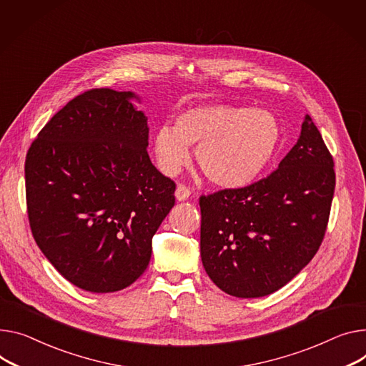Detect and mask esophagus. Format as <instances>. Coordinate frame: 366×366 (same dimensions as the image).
<instances>
[{
    "label": "esophagus",
    "mask_w": 366,
    "mask_h": 366,
    "mask_svg": "<svg viewBox=\"0 0 366 366\" xmlns=\"http://www.w3.org/2000/svg\"><path fill=\"white\" fill-rule=\"evenodd\" d=\"M189 196H190V189L186 187L184 184H179L176 189V199L186 201V199H189Z\"/></svg>",
    "instance_id": "obj_1"
}]
</instances>
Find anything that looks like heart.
Returning <instances> with one entry per match:
<instances>
[{
	"instance_id": "heart-1",
	"label": "heart",
	"mask_w": 366,
	"mask_h": 366,
	"mask_svg": "<svg viewBox=\"0 0 366 366\" xmlns=\"http://www.w3.org/2000/svg\"><path fill=\"white\" fill-rule=\"evenodd\" d=\"M280 137V124L269 111L208 104L180 112L176 127H158L154 149L159 168L168 176L187 164V147H193L196 161L212 183L242 187L262 173Z\"/></svg>"
}]
</instances>
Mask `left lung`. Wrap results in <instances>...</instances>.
Returning <instances> with one entry per match:
<instances>
[{"label": "left lung", "instance_id": "left-lung-1", "mask_svg": "<svg viewBox=\"0 0 366 366\" xmlns=\"http://www.w3.org/2000/svg\"><path fill=\"white\" fill-rule=\"evenodd\" d=\"M334 187L332 157L306 116L268 177L201 196V258L215 286L244 299L286 286L322 243Z\"/></svg>", "mask_w": 366, "mask_h": 366}]
</instances>
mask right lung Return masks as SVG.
<instances>
[{
    "label": "right lung",
    "instance_id": "obj_1",
    "mask_svg": "<svg viewBox=\"0 0 366 366\" xmlns=\"http://www.w3.org/2000/svg\"><path fill=\"white\" fill-rule=\"evenodd\" d=\"M133 92L91 89L39 132L24 162L34 239L71 285L119 292L144 274L176 184L151 162Z\"/></svg>",
    "mask_w": 366,
    "mask_h": 366
}]
</instances>
